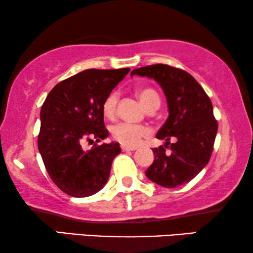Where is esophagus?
Returning <instances> with one entry per match:
<instances>
[{
    "mask_svg": "<svg viewBox=\"0 0 253 253\" xmlns=\"http://www.w3.org/2000/svg\"><path fill=\"white\" fill-rule=\"evenodd\" d=\"M121 148H122V151H134V150H137V147H132V146H126V145H122V146H121Z\"/></svg>",
    "mask_w": 253,
    "mask_h": 253,
    "instance_id": "34e87169",
    "label": "esophagus"
}]
</instances>
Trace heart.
I'll return each instance as SVG.
<instances>
[{
    "mask_svg": "<svg viewBox=\"0 0 253 253\" xmlns=\"http://www.w3.org/2000/svg\"><path fill=\"white\" fill-rule=\"evenodd\" d=\"M136 95L141 105L148 112H153L160 106L161 100L158 92L151 87H138ZM119 102V93L110 92L102 102V114L106 119L113 120L116 115V106ZM113 139L126 146H136L148 134V129L143 126H133L127 123H119L110 129Z\"/></svg>",
    "mask_w": 253,
    "mask_h": 253,
    "instance_id": "1",
    "label": "heart"
}]
</instances>
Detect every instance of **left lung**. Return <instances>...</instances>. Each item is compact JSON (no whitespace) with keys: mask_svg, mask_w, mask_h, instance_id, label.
<instances>
[{"mask_svg":"<svg viewBox=\"0 0 253 253\" xmlns=\"http://www.w3.org/2000/svg\"><path fill=\"white\" fill-rule=\"evenodd\" d=\"M133 75L155 79L164 89L169 110L168 120L157 134L166 145L154 148V161L145 174L165 188L185 184L202 171L212 155L217 121L211 99L199 83L182 69L153 64L134 69ZM167 148L169 152H165Z\"/></svg>","mask_w":253,"mask_h":253,"instance_id":"1","label":"left lung"}]
</instances>
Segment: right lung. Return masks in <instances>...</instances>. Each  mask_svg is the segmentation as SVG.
Segmentation results:
<instances>
[{
    "label": "right lung",
    "mask_w": 253,
    "mask_h": 253,
    "mask_svg": "<svg viewBox=\"0 0 253 253\" xmlns=\"http://www.w3.org/2000/svg\"><path fill=\"white\" fill-rule=\"evenodd\" d=\"M129 71L123 68L79 72L58 83L41 107L38 147L51 181L69 196H92L108 181L120 145L94 144L85 151L82 144L108 137L102 102Z\"/></svg>",
    "instance_id": "add662e5"
}]
</instances>
